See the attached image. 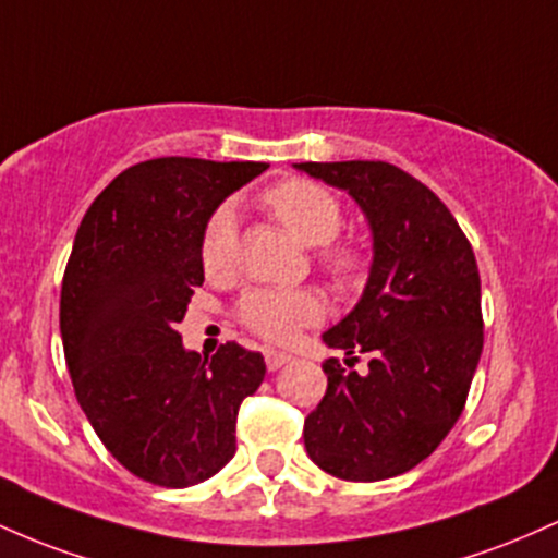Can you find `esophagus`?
Here are the masks:
<instances>
[{"mask_svg":"<svg viewBox=\"0 0 558 558\" xmlns=\"http://www.w3.org/2000/svg\"><path fill=\"white\" fill-rule=\"evenodd\" d=\"M263 359H266L268 372H277V368L284 366V363L290 361L292 355L290 353H281V350H266V353H263Z\"/></svg>","mask_w":558,"mask_h":558,"instance_id":"34e87169","label":"esophagus"}]
</instances>
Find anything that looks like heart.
Instances as JSON below:
<instances>
[{
	"label": "heart",
	"mask_w": 558,
	"mask_h": 558,
	"mask_svg": "<svg viewBox=\"0 0 558 558\" xmlns=\"http://www.w3.org/2000/svg\"><path fill=\"white\" fill-rule=\"evenodd\" d=\"M263 205L271 213L292 240L303 247H324L340 234L342 210L340 203L329 195L324 186L305 179H290L271 186L263 195ZM236 231L234 213L221 208L210 218L203 236V268L210 277H223L234 268ZM324 263L337 279H355L361 271V258L350 250H335L324 255ZM236 316L242 318L247 329L260 335L268 342H292L300 329L313 327L324 318V300L313 290H274L260 287L250 290L240 300Z\"/></svg>",
	"instance_id": "b5f03b06"
}]
</instances>
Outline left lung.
<instances>
[{"label": "left lung", "instance_id": "8db88e82", "mask_svg": "<svg viewBox=\"0 0 558 558\" xmlns=\"http://www.w3.org/2000/svg\"><path fill=\"white\" fill-rule=\"evenodd\" d=\"M355 199L372 266L355 308L322 340L368 353L363 374L324 363L327 396L305 418L311 461L331 477L377 482L414 469L466 403L482 353L480 271L453 213L422 181L381 160L295 162Z\"/></svg>", "mask_w": 558, "mask_h": 558}]
</instances>
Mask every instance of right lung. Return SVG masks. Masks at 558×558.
<instances>
[{
    "label": "right lung",
    "mask_w": 558,
    "mask_h": 558,
    "mask_svg": "<svg viewBox=\"0 0 558 558\" xmlns=\"http://www.w3.org/2000/svg\"><path fill=\"white\" fill-rule=\"evenodd\" d=\"M266 162L144 160L86 210L62 277L60 335L73 390L105 448L136 477L190 487L236 450V411L266 377L227 342L208 359L177 331L205 281L203 236Z\"/></svg>",
    "instance_id": "right-lung-1"
}]
</instances>
